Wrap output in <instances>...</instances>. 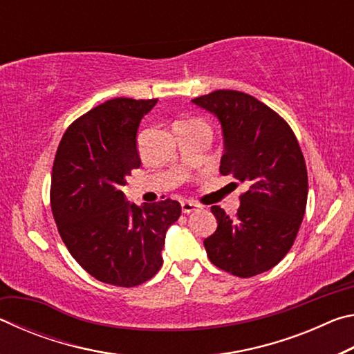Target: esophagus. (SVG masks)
<instances>
[{
    "label": "esophagus",
    "mask_w": 354,
    "mask_h": 354,
    "mask_svg": "<svg viewBox=\"0 0 354 354\" xmlns=\"http://www.w3.org/2000/svg\"><path fill=\"white\" fill-rule=\"evenodd\" d=\"M198 207H200V206L196 205V203H194V201H183V203H181V209H183L184 214L194 212V211H196V209H198Z\"/></svg>",
    "instance_id": "1"
}]
</instances>
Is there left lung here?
Wrapping results in <instances>:
<instances>
[{"label":"left lung","instance_id":"obj_1","mask_svg":"<svg viewBox=\"0 0 354 354\" xmlns=\"http://www.w3.org/2000/svg\"><path fill=\"white\" fill-rule=\"evenodd\" d=\"M192 103L221 124V175L247 185L236 218L211 207L218 225L205 239L207 257L239 278L270 270L289 253L306 211L308 170L297 137L283 117L248 93L215 91Z\"/></svg>","mask_w":354,"mask_h":354}]
</instances>
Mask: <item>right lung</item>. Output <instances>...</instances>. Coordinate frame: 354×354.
Here are the masks:
<instances>
[{
    "instance_id": "obj_1",
    "label": "right lung",
    "mask_w": 354,
    "mask_h": 354,
    "mask_svg": "<svg viewBox=\"0 0 354 354\" xmlns=\"http://www.w3.org/2000/svg\"><path fill=\"white\" fill-rule=\"evenodd\" d=\"M158 100L113 98L75 120L59 143L51 173V211L65 247L101 283L134 287L162 266L165 232L181 205L137 206L124 198L140 167L137 129Z\"/></svg>"
}]
</instances>
